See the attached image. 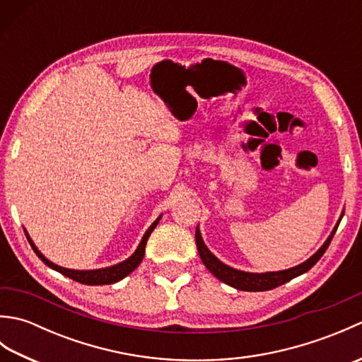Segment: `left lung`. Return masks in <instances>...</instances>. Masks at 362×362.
Segmentation results:
<instances>
[{
    "instance_id": "8db88e82",
    "label": "left lung",
    "mask_w": 362,
    "mask_h": 362,
    "mask_svg": "<svg viewBox=\"0 0 362 362\" xmlns=\"http://www.w3.org/2000/svg\"><path fill=\"white\" fill-rule=\"evenodd\" d=\"M342 216H344V213L341 214L339 221L336 222V226L332 230V233H329V236L327 238V241L322 244V247L316 253H314L313 257H310L308 259L303 261V263H300L298 266H294V267H291V269H284V271L257 274V272L240 271V269H235L232 266L222 263V261L216 255H213L211 250L206 247V244L204 243V238L201 235V230H199V226L196 227L197 252H199V257H201L205 267L209 269V271L214 276H216L218 280L224 281L226 284H228V286H232L235 289H240V291H250V292L269 291V289H274L276 286H280V284L288 283L289 280L296 279V276H298V275L308 272L310 269L317 263V261L320 259V257L324 255L325 250L328 249L329 243H332L333 236H334L336 230H337V226H339Z\"/></svg>"
}]
</instances>
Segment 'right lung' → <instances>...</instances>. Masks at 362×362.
Returning a JSON list of instances; mask_svg holds the SVG:
<instances>
[{"mask_svg":"<svg viewBox=\"0 0 362 362\" xmlns=\"http://www.w3.org/2000/svg\"><path fill=\"white\" fill-rule=\"evenodd\" d=\"M161 216H163V214H160V216L152 222L151 227L146 230V233L143 235L140 244H138V247L135 249V252L129 258H126L124 261H121V263H118V264H113V266H109V267H101V269H90V271H78V269H66V267H62V266H59L56 263H52V261H49L48 258L43 255L40 250H38V247L34 244V241L30 240V236H29V233L26 232V230H25V233H26V238H28V241L30 244V247L34 249V252L37 253V257L40 258L46 266H49L51 269H54V271L64 274L65 276H68V279H71L74 281H79V283H83V284H90V286H96V284H112V283H117V281L124 279V276H127L130 272H134L135 269L140 266V263L143 261V257H144L146 243H148L149 236L152 233V230L157 227Z\"/></svg>","mask_w":362,"mask_h":362,"instance_id":"obj_1","label":"right lung"}]
</instances>
